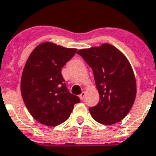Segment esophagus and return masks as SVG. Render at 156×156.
<instances>
[{
    "label": "esophagus",
    "instance_id": "obj_1",
    "mask_svg": "<svg viewBox=\"0 0 156 156\" xmlns=\"http://www.w3.org/2000/svg\"><path fill=\"white\" fill-rule=\"evenodd\" d=\"M85 95H86V93H84V92H83V93L79 95V98H80V99H81L82 101H83V100L84 99V98H85Z\"/></svg>",
    "mask_w": 156,
    "mask_h": 156
}]
</instances>
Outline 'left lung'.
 Instances as JSON below:
<instances>
[{
    "mask_svg": "<svg viewBox=\"0 0 156 156\" xmlns=\"http://www.w3.org/2000/svg\"><path fill=\"white\" fill-rule=\"evenodd\" d=\"M78 54L93 69L100 99L90 107L93 118L104 125L122 121L134 103L136 87L133 70L126 58L109 44L80 49Z\"/></svg>",
    "mask_w": 156,
    "mask_h": 156,
    "instance_id": "left-lung-1",
    "label": "left lung"
}]
</instances>
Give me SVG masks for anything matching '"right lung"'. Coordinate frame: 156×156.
Masks as SVG:
<instances>
[{
    "mask_svg": "<svg viewBox=\"0 0 156 156\" xmlns=\"http://www.w3.org/2000/svg\"><path fill=\"white\" fill-rule=\"evenodd\" d=\"M77 52L53 43H43L31 53L23 70L20 90L31 116L49 126L70 116L78 97L69 93L61 70Z\"/></svg>",
    "mask_w": 156,
    "mask_h": 156,
    "instance_id": "right-lung-1",
    "label": "right lung"
}]
</instances>
